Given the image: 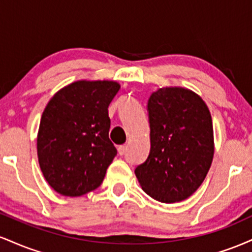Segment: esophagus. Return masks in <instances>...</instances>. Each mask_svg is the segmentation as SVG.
<instances>
[{
    "label": "esophagus",
    "mask_w": 252,
    "mask_h": 252,
    "mask_svg": "<svg viewBox=\"0 0 252 252\" xmlns=\"http://www.w3.org/2000/svg\"><path fill=\"white\" fill-rule=\"evenodd\" d=\"M126 149H128V146L126 144H122V146L118 147V154L124 155L126 153Z\"/></svg>",
    "instance_id": "1"
}]
</instances>
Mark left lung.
<instances>
[{
	"label": "left lung",
	"instance_id": "left-lung-1",
	"mask_svg": "<svg viewBox=\"0 0 252 252\" xmlns=\"http://www.w3.org/2000/svg\"><path fill=\"white\" fill-rule=\"evenodd\" d=\"M150 152L135 168L138 182L155 200L181 201L206 178L212 163V118L198 94L182 88H162L147 104Z\"/></svg>",
	"mask_w": 252,
	"mask_h": 252
}]
</instances>
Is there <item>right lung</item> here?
Segmentation results:
<instances>
[{"label": "right lung", "mask_w": 252, "mask_h": 252, "mask_svg": "<svg viewBox=\"0 0 252 252\" xmlns=\"http://www.w3.org/2000/svg\"><path fill=\"white\" fill-rule=\"evenodd\" d=\"M120 88L109 80L76 82L57 92L43 110L37 158L56 192L79 196L103 182L117 155L109 138L108 108Z\"/></svg>", "instance_id": "obj_1"}]
</instances>
